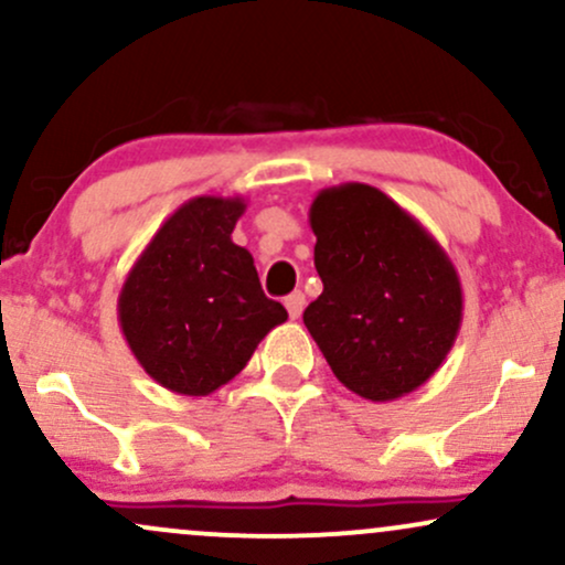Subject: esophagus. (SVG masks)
I'll return each mask as SVG.
<instances>
[{"mask_svg":"<svg viewBox=\"0 0 565 565\" xmlns=\"http://www.w3.org/2000/svg\"><path fill=\"white\" fill-rule=\"evenodd\" d=\"M284 305H287V310H289V319H300L302 308H305V295L302 291H291L287 300H284Z\"/></svg>","mask_w":565,"mask_h":565,"instance_id":"obj_1","label":"esophagus"}]
</instances>
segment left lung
Wrapping results in <instances>:
<instances>
[{
  "label": "left lung",
  "mask_w": 565,
  "mask_h": 565,
  "mask_svg": "<svg viewBox=\"0 0 565 565\" xmlns=\"http://www.w3.org/2000/svg\"><path fill=\"white\" fill-rule=\"evenodd\" d=\"M308 217L323 291L302 321L334 377L377 404L417 391L462 323V284L444 246L366 183L323 188Z\"/></svg>",
  "instance_id": "8db88e82"
}]
</instances>
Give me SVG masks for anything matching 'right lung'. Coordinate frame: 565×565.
<instances>
[{"label": "right lung", "mask_w": 565, "mask_h": 565, "mask_svg": "<svg viewBox=\"0 0 565 565\" xmlns=\"http://www.w3.org/2000/svg\"><path fill=\"white\" fill-rule=\"evenodd\" d=\"M242 196H196L174 210L119 291L129 350L167 391L210 395L231 382L287 308L268 300L255 260L231 233Z\"/></svg>", "instance_id": "add662e5"}]
</instances>
